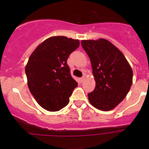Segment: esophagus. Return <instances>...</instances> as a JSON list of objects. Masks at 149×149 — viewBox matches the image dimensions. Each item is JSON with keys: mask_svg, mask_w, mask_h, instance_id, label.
<instances>
[{"mask_svg": "<svg viewBox=\"0 0 149 149\" xmlns=\"http://www.w3.org/2000/svg\"><path fill=\"white\" fill-rule=\"evenodd\" d=\"M79 80H80V82H81V83H82L83 81H84V77H81V78L79 79Z\"/></svg>", "mask_w": 149, "mask_h": 149, "instance_id": "34e87169", "label": "esophagus"}]
</instances>
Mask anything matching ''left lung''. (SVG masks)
<instances>
[{
    "instance_id": "1",
    "label": "left lung",
    "mask_w": 149,
    "mask_h": 149,
    "mask_svg": "<svg viewBox=\"0 0 149 149\" xmlns=\"http://www.w3.org/2000/svg\"><path fill=\"white\" fill-rule=\"evenodd\" d=\"M81 45L90 59L95 87L88 98L95 108L113 109L131 89L133 72L123 54L104 39L82 40Z\"/></svg>"
}]
</instances>
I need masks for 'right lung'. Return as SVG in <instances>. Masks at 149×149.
<instances>
[{
	"label": "right lung",
	"mask_w": 149,
	"mask_h": 149,
	"mask_svg": "<svg viewBox=\"0 0 149 149\" xmlns=\"http://www.w3.org/2000/svg\"><path fill=\"white\" fill-rule=\"evenodd\" d=\"M79 40L53 36L41 43L25 67L31 94L42 108L55 112L65 107L77 86L67 64L68 56L79 47Z\"/></svg>",
	"instance_id": "obj_1"
}]
</instances>
